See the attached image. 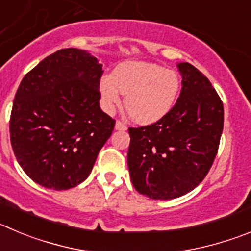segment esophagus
<instances>
[{"mask_svg":"<svg viewBox=\"0 0 251 251\" xmlns=\"http://www.w3.org/2000/svg\"><path fill=\"white\" fill-rule=\"evenodd\" d=\"M115 128H116V130H119V131H126V130H127V126H126L125 124L123 123V121L118 120V121H116V124H115Z\"/></svg>","mask_w":251,"mask_h":251,"instance_id":"obj_1","label":"esophagus"}]
</instances>
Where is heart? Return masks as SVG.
Instances as JSON below:
<instances>
[{"mask_svg":"<svg viewBox=\"0 0 251 251\" xmlns=\"http://www.w3.org/2000/svg\"><path fill=\"white\" fill-rule=\"evenodd\" d=\"M181 90L178 74L153 63L126 62L100 81L102 104L111 110L121 102L133 120L141 124L158 121L175 106Z\"/></svg>","mask_w":251,"mask_h":251,"instance_id":"1","label":"heart"}]
</instances>
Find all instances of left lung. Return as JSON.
Returning a JSON list of instances; mask_svg holds the SVG:
<instances>
[{
	"label": "left lung",
	"instance_id": "8db88e82",
	"mask_svg": "<svg viewBox=\"0 0 251 251\" xmlns=\"http://www.w3.org/2000/svg\"><path fill=\"white\" fill-rule=\"evenodd\" d=\"M177 67L182 90L172 110L151 125L128 128L131 182L152 200L196 188L214 162L223 131V102L207 76L189 63Z\"/></svg>",
	"mask_w": 251,
	"mask_h": 251
}]
</instances>
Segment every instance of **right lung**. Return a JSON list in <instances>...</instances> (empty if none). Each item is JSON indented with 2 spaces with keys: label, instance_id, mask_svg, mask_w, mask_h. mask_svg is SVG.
I'll return each instance as SVG.
<instances>
[{
  "label": "right lung",
  "instance_id": "right-lung-1",
  "mask_svg": "<svg viewBox=\"0 0 251 251\" xmlns=\"http://www.w3.org/2000/svg\"><path fill=\"white\" fill-rule=\"evenodd\" d=\"M102 65L76 48L57 50L21 81L9 119L13 152L36 183L65 191L88 178L115 120L100 109Z\"/></svg>",
  "mask_w": 251,
  "mask_h": 251
}]
</instances>
